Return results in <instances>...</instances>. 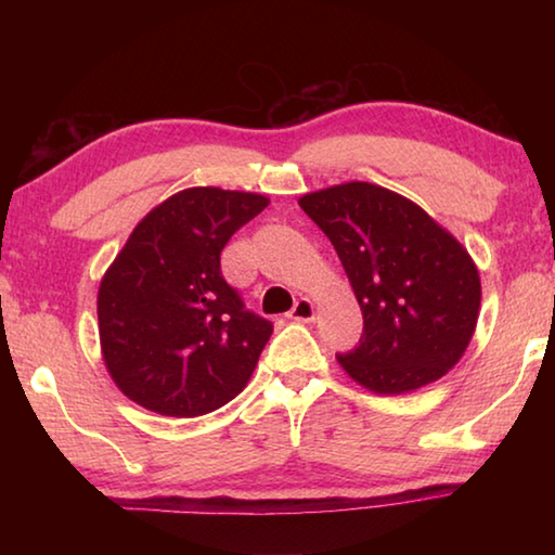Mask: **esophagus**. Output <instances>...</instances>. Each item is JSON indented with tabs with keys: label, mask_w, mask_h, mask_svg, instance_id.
Here are the masks:
<instances>
[{
	"label": "esophagus",
	"mask_w": 555,
	"mask_h": 555,
	"mask_svg": "<svg viewBox=\"0 0 555 555\" xmlns=\"http://www.w3.org/2000/svg\"><path fill=\"white\" fill-rule=\"evenodd\" d=\"M288 318H291V321H296V323H311L313 318H315L313 300H311V298H298L296 306L291 308Z\"/></svg>",
	"instance_id": "obj_1"
}]
</instances>
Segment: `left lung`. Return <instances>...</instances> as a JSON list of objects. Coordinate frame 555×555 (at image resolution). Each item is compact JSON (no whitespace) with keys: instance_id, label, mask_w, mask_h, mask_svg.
<instances>
[{"instance_id":"left-lung-1","label":"left lung","mask_w":555,"mask_h":555,"mask_svg":"<svg viewBox=\"0 0 555 555\" xmlns=\"http://www.w3.org/2000/svg\"><path fill=\"white\" fill-rule=\"evenodd\" d=\"M340 257L364 331L337 354L374 393H406L453 370L475 335L480 274L453 234L403 195L352 181L298 201Z\"/></svg>"}]
</instances>
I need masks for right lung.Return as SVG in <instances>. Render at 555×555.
<instances>
[{
  "label": "right lung",
  "instance_id": "add662e5",
  "mask_svg": "<svg viewBox=\"0 0 555 555\" xmlns=\"http://www.w3.org/2000/svg\"><path fill=\"white\" fill-rule=\"evenodd\" d=\"M269 198L185 188L137 224L98 291L100 347L119 391L193 418L247 387L274 325L222 279L220 251Z\"/></svg>",
  "mask_w": 555,
  "mask_h": 555
}]
</instances>
